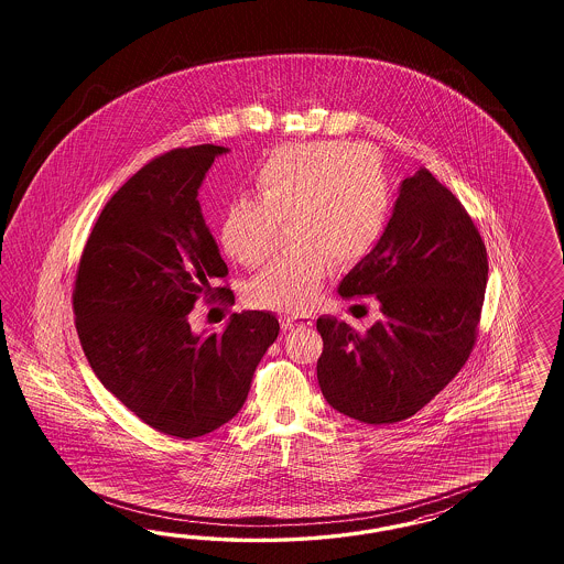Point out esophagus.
I'll return each mask as SVG.
<instances>
[{
  "label": "esophagus",
  "instance_id": "34e87169",
  "mask_svg": "<svg viewBox=\"0 0 564 564\" xmlns=\"http://www.w3.org/2000/svg\"><path fill=\"white\" fill-rule=\"evenodd\" d=\"M312 316L307 314H288V316H281V326L288 330V328H295V326H310L312 325Z\"/></svg>",
  "mask_w": 564,
  "mask_h": 564
}]
</instances>
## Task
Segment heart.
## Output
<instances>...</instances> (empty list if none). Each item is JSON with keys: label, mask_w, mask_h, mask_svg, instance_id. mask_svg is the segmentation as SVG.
Here are the masks:
<instances>
[{"label": "heart", "mask_w": 564, "mask_h": 564, "mask_svg": "<svg viewBox=\"0 0 564 564\" xmlns=\"http://www.w3.org/2000/svg\"><path fill=\"white\" fill-rule=\"evenodd\" d=\"M257 198L241 196L223 219V246L243 267L273 252L281 223L291 246L258 274L250 302L267 310L312 306L330 260L354 264L372 252L389 219V188L370 149L347 142H312L271 154L252 175Z\"/></svg>", "instance_id": "heart-1"}]
</instances>
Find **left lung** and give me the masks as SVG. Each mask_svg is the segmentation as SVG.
<instances>
[{"label": "left lung", "instance_id": "obj_1", "mask_svg": "<svg viewBox=\"0 0 564 564\" xmlns=\"http://www.w3.org/2000/svg\"><path fill=\"white\" fill-rule=\"evenodd\" d=\"M486 279V246L457 196L427 170L405 177L382 238L339 285L349 300L375 295L380 321L364 335L316 321L328 405L375 426L427 405L476 345Z\"/></svg>", "mask_w": 564, "mask_h": 564}]
</instances>
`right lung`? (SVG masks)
I'll return each mask as SVG.
<instances>
[{"mask_svg": "<svg viewBox=\"0 0 564 564\" xmlns=\"http://www.w3.org/2000/svg\"><path fill=\"white\" fill-rule=\"evenodd\" d=\"M225 147L154 156L105 205L86 241L72 306L102 387L156 432L196 438L243 405L258 361L279 335L271 312L231 314L223 333L194 335L188 314L227 276L198 188Z\"/></svg>", "mask_w": 564, "mask_h": 564, "instance_id": "obj_1", "label": "right lung"}]
</instances>
